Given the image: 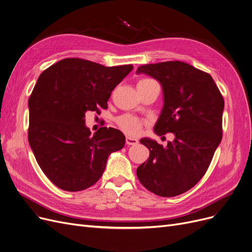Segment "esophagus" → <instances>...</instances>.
<instances>
[{"instance_id": "obj_1", "label": "esophagus", "mask_w": 252, "mask_h": 252, "mask_svg": "<svg viewBox=\"0 0 252 252\" xmlns=\"http://www.w3.org/2000/svg\"><path fill=\"white\" fill-rule=\"evenodd\" d=\"M126 145H137L139 143V141L136 138H131V137L127 136L126 138Z\"/></svg>"}]
</instances>
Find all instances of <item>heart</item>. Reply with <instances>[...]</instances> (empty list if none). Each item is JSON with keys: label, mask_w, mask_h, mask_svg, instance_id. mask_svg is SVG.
Masks as SVG:
<instances>
[{"label": "heart", "mask_w": 252, "mask_h": 252, "mask_svg": "<svg viewBox=\"0 0 252 252\" xmlns=\"http://www.w3.org/2000/svg\"><path fill=\"white\" fill-rule=\"evenodd\" d=\"M152 81V79L149 78H143L139 82V84H145ZM117 125L121 126L125 131H126L127 134L130 135H137L140 133L143 122L141 119H139L138 117H135L133 115L129 114H126V115H122L117 118Z\"/></svg>", "instance_id": "heart-1"}]
</instances>
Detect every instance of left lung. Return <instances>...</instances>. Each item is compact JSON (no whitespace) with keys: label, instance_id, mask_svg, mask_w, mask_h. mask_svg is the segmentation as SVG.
Listing matches in <instances>:
<instances>
[{"label":"left lung","instance_id":"left-lung-1","mask_svg":"<svg viewBox=\"0 0 252 252\" xmlns=\"http://www.w3.org/2000/svg\"><path fill=\"white\" fill-rule=\"evenodd\" d=\"M137 74H147L160 83L163 107L154 126L158 136L173 133L163 147L143 138L150 155L137 168L143 186L161 197L187 192L200 181L221 141L223 99L208 73L181 61L146 64Z\"/></svg>","mask_w":252,"mask_h":252}]
</instances>
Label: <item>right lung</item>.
<instances>
[{
  "label": "right lung",
  "instance_id": "obj_1",
  "mask_svg": "<svg viewBox=\"0 0 252 252\" xmlns=\"http://www.w3.org/2000/svg\"><path fill=\"white\" fill-rule=\"evenodd\" d=\"M133 68L67 58L38 76L29 100V142L39 167L58 188L76 192L93 186L108 156L125 146L126 137L116 128L100 127L92 135L85 114L107 108L111 92Z\"/></svg>",
  "mask_w": 252,
  "mask_h": 252
}]
</instances>
